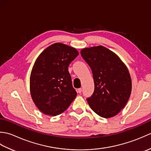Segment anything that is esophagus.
I'll list each match as a JSON object with an SVG mask.
<instances>
[{
  "label": "esophagus",
  "instance_id": "34e87169",
  "mask_svg": "<svg viewBox=\"0 0 151 151\" xmlns=\"http://www.w3.org/2000/svg\"><path fill=\"white\" fill-rule=\"evenodd\" d=\"M77 91H78V93H81L82 91V88H79V89H78Z\"/></svg>",
  "mask_w": 151,
  "mask_h": 151
}]
</instances>
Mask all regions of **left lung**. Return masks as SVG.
Listing matches in <instances>:
<instances>
[{"label": "left lung", "mask_w": 151, "mask_h": 151, "mask_svg": "<svg viewBox=\"0 0 151 151\" xmlns=\"http://www.w3.org/2000/svg\"><path fill=\"white\" fill-rule=\"evenodd\" d=\"M81 56L92 70L95 90L87 99L96 114L104 118L116 115L130 98L132 81L125 64L119 56L103 46L81 50Z\"/></svg>", "instance_id": "8db88e82"}]
</instances>
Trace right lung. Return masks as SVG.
Segmentation results:
<instances>
[{"label":"right lung","mask_w":151,"mask_h":151,"mask_svg":"<svg viewBox=\"0 0 151 151\" xmlns=\"http://www.w3.org/2000/svg\"><path fill=\"white\" fill-rule=\"evenodd\" d=\"M78 50L56 43L37 57L30 78L31 97L42 113L56 116L65 111L76 97L68 67Z\"/></svg>","instance_id":"1"}]
</instances>
